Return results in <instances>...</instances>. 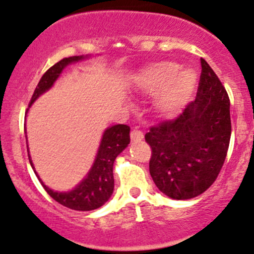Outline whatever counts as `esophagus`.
Returning <instances> with one entry per match:
<instances>
[{"mask_svg": "<svg viewBox=\"0 0 254 254\" xmlns=\"http://www.w3.org/2000/svg\"><path fill=\"white\" fill-rule=\"evenodd\" d=\"M130 137H131V141H134V142H140L141 140H143V132L140 131V130H132Z\"/></svg>", "mask_w": 254, "mask_h": 254, "instance_id": "34e87169", "label": "esophagus"}]
</instances>
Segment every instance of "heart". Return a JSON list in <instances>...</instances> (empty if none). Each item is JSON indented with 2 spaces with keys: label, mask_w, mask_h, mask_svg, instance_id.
Instances as JSON below:
<instances>
[{
  "label": "heart",
  "mask_w": 254,
  "mask_h": 254,
  "mask_svg": "<svg viewBox=\"0 0 254 254\" xmlns=\"http://www.w3.org/2000/svg\"><path fill=\"white\" fill-rule=\"evenodd\" d=\"M197 86V74L193 69L180 70L178 63L163 61L141 69L134 79V87L148 95H160L156 100V111L162 118L173 119L185 109Z\"/></svg>",
  "instance_id": "obj_1"
}]
</instances>
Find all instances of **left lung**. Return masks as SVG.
Returning <instances> with one entry per match:
<instances>
[{"label":"left lung","mask_w":254,"mask_h":254,"mask_svg":"<svg viewBox=\"0 0 254 254\" xmlns=\"http://www.w3.org/2000/svg\"><path fill=\"white\" fill-rule=\"evenodd\" d=\"M196 100L174 120L149 129V174L173 199H190L209 189L219 175L231 136L230 100L203 58Z\"/></svg>","instance_id":"8db88e82"}]
</instances>
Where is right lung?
I'll return each instance as SVG.
<instances>
[{"mask_svg":"<svg viewBox=\"0 0 254 254\" xmlns=\"http://www.w3.org/2000/svg\"><path fill=\"white\" fill-rule=\"evenodd\" d=\"M90 56H74V57L63 58L55 65H52L46 73L42 75L37 84L33 97H31L29 108L34 102L46 91H49L56 80L60 78L63 69L71 63L79 62V61L86 60ZM29 108L26 109L28 113ZM130 143V127L124 124H117L113 127H107L101 138L100 147H98L97 154L93 161V164L87 173V175L70 191L58 192L53 191L49 186L44 184L40 179L34 168L33 161H31L30 153L28 147V138H26V148H28L29 162L31 168L34 169L37 179L40 180L41 185L46 190L47 193L52 197L55 201L61 203L64 207L70 208L74 210H93L102 207L103 204L111 198L114 190V178H113V164L117 157L127 147Z\"/></svg>","mask_w":254,"mask_h":254,"instance_id":"right-lung-1","label":"right lung"}]
</instances>
